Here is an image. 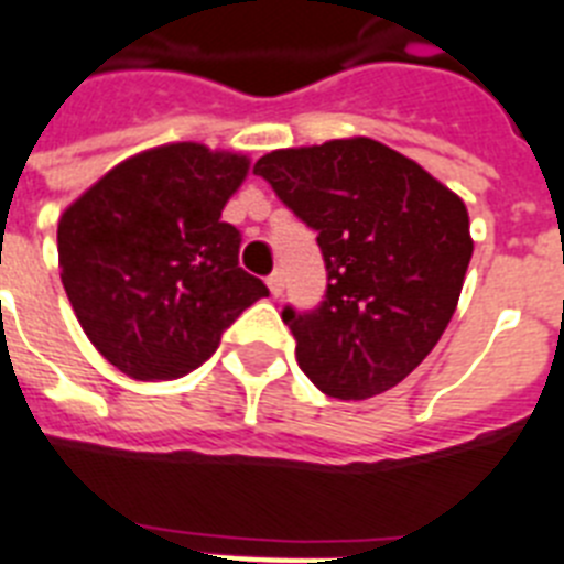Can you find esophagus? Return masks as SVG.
<instances>
[{
    "label": "esophagus",
    "instance_id": "1",
    "mask_svg": "<svg viewBox=\"0 0 564 564\" xmlns=\"http://www.w3.org/2000/svg\"><path fill=\"white\" fill-rule=\"evenodd\" d=\"M268 288H271L273 296H282V291H285V276H282V271H273L268 276Z\"/></svg>",
    "mask_w": 564,
    "mask_h": 564
}]
</instances>
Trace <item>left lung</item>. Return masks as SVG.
<instances>
[{
	"instance_id": "obj_1",
	"label": "left lung",
	"mask_w": 564,
	"mask_h": 564,
	"mask_svg": "<svg viewBox=\"0 0 564 564\" xmlns=\"http://www.w3.org/2000/svg\"><path fill=\"white\" fill-rule=\"evenodd\" d=\"M316 230L328 291L311 314L282 311L316 389L366 400L417 369L449 325L473 256L467 207L371 138L276 149L253 166Z\"/></svg>"
}]
</instances>
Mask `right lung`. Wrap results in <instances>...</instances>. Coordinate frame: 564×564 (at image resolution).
<instances>
[{
    "label": "right lung",
    "instance_id": "add662e5",
    "mask_svg": "<svg viewBox=\"0 0 564 564\" xmlns=\"http://www.w3.org/2000/svg\"><path fill=\"white\" fill-rule=\"evenodd\" d=\"M250 158L164 143L126 158L65 207L59 279L91 346L134 380L198 369L262 279L239 268V230L221 221Z\"/></svg>",
    "mask_w": 564,
    "mask_h": 564
}]
</instances>
